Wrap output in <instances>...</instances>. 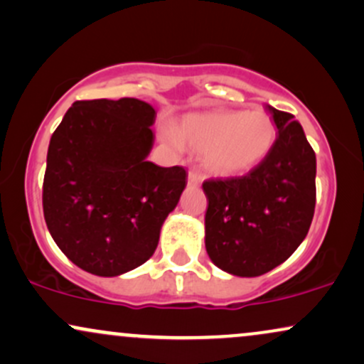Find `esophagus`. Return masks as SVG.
Wrapping results in <instances>:
<instances>
[{
	"instance_id": "obj_1",
	"label": "esophagus",
	"mask_w": 364,
	"mask_h": 364,
	"mask_svg": "<svg viewBox=\"0 0 364 364\" xmlns=\"http://www.w3.org/2000/svg\"><path fill=\"white\" fill-rule=\"evenodd\" d=\"M201 179H203V176H201V173L195 171V169H191V171L188 173V185L198 186L201 183Z\"/></svg>"
}]
</instances>
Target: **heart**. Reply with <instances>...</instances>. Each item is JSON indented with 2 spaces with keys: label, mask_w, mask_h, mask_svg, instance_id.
Returning a JSON list of instances; mask_svg holds the SVG:
<instances>
[{
  "label": "heart",
  "mask_w": 364,
  "mask_h": 364,
  "mask_svg": "<svg viewBox=\"0 0 364 364\" xmlns=\"http://www.w3.org/2000/svg\"><path fill=\"white\" fill-rule=\"evenodd\" d=\"M179 144L205 154L218 176H237L259 166L277 139L274 119L264 110H222L193 114L176 129Z\"/></svg>",
  "instance_id": "obj_1"
}]
</instances>
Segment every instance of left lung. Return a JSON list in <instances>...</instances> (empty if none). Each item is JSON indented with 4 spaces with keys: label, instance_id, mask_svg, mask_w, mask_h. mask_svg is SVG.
<instances>
[{
    "label": "left lung",
    "instance_id": "8db88e82",
    "mask_svg": "<svg viewBox=\"0 0 364 364\" xmlns=\"http://www.w3.org/2000/svg\"><path fill=\"white\" fill-rule=\"evenodd\" d=\"M269 109L279 129L270 154L245 176L203 183L206 252L238 277H257L287 260L316 208L314 149L292 114Z\"/></svg>",
    "mask_w": 364,
    "mask_h": 364
}]
</instances>
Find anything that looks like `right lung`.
Listing matches in <instances>:
<instances>
[{
	"instance_id": "right-lung-1",
	"label": "right lung",
	"mask_w": 364,
	"mask_h": 364,
	"mask_svg": "<svg viewBox=\"0 0 364 364\" xmlns=\"http://www.w3.org/2000/svg\"><path fill=\"white\" fill-rule=\"evenodd\" d=\"M156 110L139 99L73 102L50 139L43 216L60 250L114 277L151 259L186 186L183 166L148 158Z\"/></svg>"
}]
</instances>
